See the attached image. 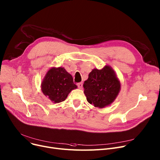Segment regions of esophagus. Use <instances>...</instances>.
Here are the masks:
<instances>
[{
    "label": "esophagus",
    "instance_id": "esophagus-1",
    "mask_svg": "<svg viewBox=\"0 0 160 160\" xmlns=\"http://www.w3.org/2000/svg\"><path fill=\"white\" fill-rule=\"evenodd\" d=\"M82 86H83L82 82H79V83H77V86H78V88L79 89H81V88H82Z\"/></svg>",
    "mask_w": 160,
    "mask_h": 160
}]
</instances>
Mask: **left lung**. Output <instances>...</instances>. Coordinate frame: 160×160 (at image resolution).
I'll use <instances>...</instances> for the list:
<instances>
[{
    "instance_id": "obj_1",
    "label": "left lung",
    "mask_w": 160,
    "mask_h": 160,
    "mask_svg": "<svg viewBox=\"0 0 160 160\" xmlns=\"http://www.w3.org/2000/svg\"><path fill=\"white\" fill-rule=\"evenodd\" d=\"M88 102L94 107L103 108L110 105L120 90V83L109 66L102 69H94L83 85Z\"/></svg>"
}]
</instances>
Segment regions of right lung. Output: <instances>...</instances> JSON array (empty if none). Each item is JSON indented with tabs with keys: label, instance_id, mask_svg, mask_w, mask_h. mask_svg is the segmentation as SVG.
<instances>
[{
	"label": "right lung",
	"instance_id": "1",
	"mask_svg": "<svg viewBox=\"0 0 160 160\" xmlns=\"http://www.w3.org/2000/svg\"><path fill=\"white\" fill-rule=\"evenodd\" d=\"M77 86L71 74L63 68L49 69L42 83V91L54 103L64 101L69 93Z\"/></svg>",
	"mask_w": 160,
	"mask_h": 160
}]
</instances>
